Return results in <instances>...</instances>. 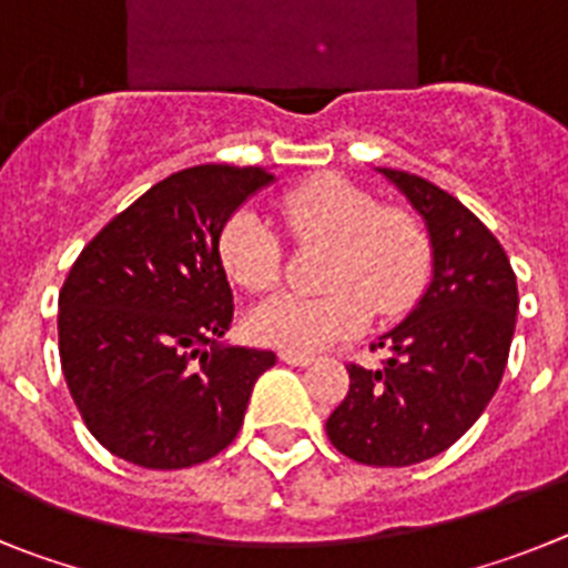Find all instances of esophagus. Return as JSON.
I'll use <instances>...</instances> for the list:
<instances>
[{"label": "esophagus", "mask_w": 568, "mask_h": 568, "mask_svg": "<svg viewBox=\"0 0 568 568\" xmlns=\"http://www.w3.org/2000/svg\"><path fill=\"white\" fill-rule=\"evenodd\" d=\"M283 357V363H288V366H308L314 357H308V354H297V352H283L280 354Z\"/></svg>", "instance_id": "1"}]
</instances>
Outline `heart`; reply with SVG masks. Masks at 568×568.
I'll return each mask as SVG.
<instances>
[{
	"label": "heart",
	"instance_id": "1",
	"mask_svg": "<svg viewBox=\"0 0 568 568\" xmlns=\"http://www.w3.org/2000/svg\"><path fill=\"white\" fill-rule=\"evenodd\" d=\"M288 234L300 245L328 248L320 283L328 291L274 294L248 314L256 343L312 354L354 337L368 317H392L414 303L428 277L432 245L406 209H379L377 196L339 176H317L280 202ZM220 260L245 291H268L280 280L283 248L263 216L240 209L220 234Z\"/></svg>",
	"mask_w": 568,
	"mask_h": 568
}]
</instances>
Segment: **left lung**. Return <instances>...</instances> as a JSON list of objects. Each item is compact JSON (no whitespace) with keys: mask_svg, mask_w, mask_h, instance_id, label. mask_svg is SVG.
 Returning <instances> with one entry per match:
<instances>
[{"mask_svg":"<svg viewBox=\"0 0 568 568\" xmlns=\"http://www.w3.org/2000/svg\"><path fill=\"white\" fill-rule=\"evenodd\" d=\"M423 216L432 283L372 348L379 368L348 366V394L325 420L337 452L366 466H414L446 452L489 406L515 337L509 256L471 211L417 174L377 168Z\"/></svg>","mask_w":568,"mask_h":568,"instance_id":"left-lung-1","label":"left lung"}]
</instances>
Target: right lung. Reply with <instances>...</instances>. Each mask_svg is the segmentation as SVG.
<instances>
[{
  "instance_id": "1",
  "label": "right lung",
  "mask_w": 568,
  "mask_h": 568,
  "mask_svg": "<svg viewBox=\"0 0 568 568\" xmlns=\"http://www.w3.org/2000/svg\"><path fill=\"white\" fill-rule=\"evenodd\" d=\"M265 168L176 171L116 214L59 291V359L88 432L142 468H189L231 446L274 352L225 345L234 294L220 234Z\"/></svg>"
}]
</instances>
